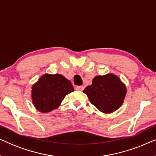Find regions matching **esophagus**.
<instances>
[{
    "label": "esophagus",
    "mask_w": 156,
    "mask_h": 156,
    "mask_svg": "<svg viewBox=\"0 0 156 156\" xmlns=\"http://www.w3.org/2000/svg\"><path fill=\"white\" fill-rule=\"evenodd\" d=\"M84 87L83 86H79V87H76V89L78 91H83L84 90Z\"/></svg>",
    "instance_id": "1"
}]
</instances>
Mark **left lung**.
Wrapping results in <instances>:
<instances>
[{"mask_svg":"<svg viewBox=\"0 0 156 156\" xmlns=\"http://www.w3.org/2000/svg\"><path fill=\"white\" fill-rule=\"evenodd\" d=\"M100 112L111 114L122 106L126 95V87L116 74L96 76L92 84L83 91Z\"/></svg>","mask_w":156,"mask_h":156,"instance_id":"left-lung-1","label":"left lung"}]
</instances>
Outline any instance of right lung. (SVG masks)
Returning a JSON list of instances; mask_svg holds the SVG:
<instances>
[{
	"label": "right lung",
	"mask_w": 156,
	"mask_h": 156,
	"mask_svg": "<svg viewBox=\"0 0 156 156\" xmlns=\"http://www.w3.org/2000/svg\"><path fill=\"white\" fill-rule=\"evenodd\" d=\"M72 91L71 82L63 75L44 74L32 86L31 99L36 109L48 113L58 108L65 96Z\"/></svg>",
	"instance_id": "1"
}]
</instances>
